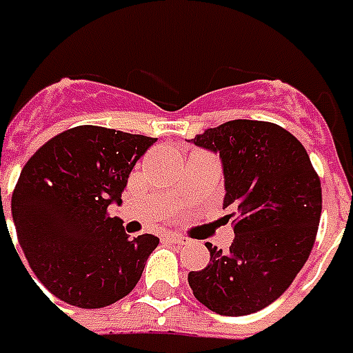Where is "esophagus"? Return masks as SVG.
Here are the masks:
<instances>
[{"instance_id":"34e87169","label":"esophagus","mask_w":353,"mask_h":353,"mask_svg":"<svg viewBox=\"0 0 353 353\" xmlns=\"http://www.w3.org/2000/svg\"><path fill=\"white\" fill-rule=\"evenodd\" d=\"M165 241L171 242V244H188V239L176 235V233H168V235H165Z\"/></svg>"}]
</instances>
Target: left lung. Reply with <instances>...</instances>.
Wrapping results in <instances>:
<instances>
[{
	"instance_id": "obj_1",
	"label": "left lung",
	"mask_w": 353,
	"mask_h": 353,
	"mask_svg": "<svg viewBox=\"0 0 353 353\" xmlns=\"http://www.w3.org/2000/svg\"><path fill=\"white\" fill-rule=\"evenodd\" d=\"M191 142L221 153L230 252L205 244L210 264L190 272L194 297L221 315L255 314L277 301L314 248L323 210L321 179L306 149L272 122L231 120Z\"/></svg>"
}]
</instances>
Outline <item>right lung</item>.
<instances>
[{
    "label": "right lung",
    "mask_w": 353,
    "mask_h": 353,
    "mask_svg": "<svg viewBox=\"0 0 353 353\" xmlns=\"http://www.w3.org/2000/svg\"><path fill=\"white\" fill-rule=\"evenodd\" d=\"M157 138L98 125L56 134L21 169L12 219L30 270L54 297L103 308L132 292L160 239H129L109 205ZM30 275V273H29Z\"/></svg>",
    "instance_id": "add662e5"
}]
</instances>
